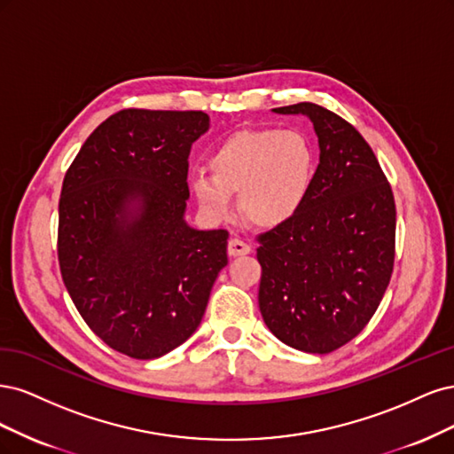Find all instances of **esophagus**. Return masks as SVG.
<instances>
[{
  "instance_id": "obj_1",
  "label": "esophagus",
  "mask_w": 454,
  "mask_h": 454,
  "mask_svg": "<svg viewBox=\"0 0 454 454\" xmlns=\"http://www.w3.org/2000/svg\"><path fill=\"white\" fill-rule=\"evenodd\" d=\"M248 253H251V245H247L239 238L230 239V243H228V254L230 256H245Z\"/></svg>"
}]
</instances>
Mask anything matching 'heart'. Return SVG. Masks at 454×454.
I'll return each mask as SVG.
<instances>
[{"label": "heart", "mask_w": 454, "mask_h": 454, "mask_svg": "<svg viewBox=\"0 0 454 454\" xmlns=\"http://www.w3.org/2000/svg\"><path fill=\"white\" fill-rule=\"evenodd\" d=\"M211 175L196 171L188 188L215 221L233 215V196L248 223L262 230L285 226L311 192L317 156L311 139L298 129H243L209 156Z\"/></svg>", "instance_id": "obj_1"}]
</instances>
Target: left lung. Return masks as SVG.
I'll return each mask as SVG.
<instances>
[{
    "label": "left lung",
    "instance_id": "1",
    "mask_svg": "<svg viewBox=\"0 0 454 454\" xmlns=\"http://www.w3.org/2000/svg\"><path fill=\"white\" fill-rule=\"evenodd\" d=\"M303 114L318 137V168L300 213L258 238V305L292 348L326 355L358 335L390 281L396 207L370 145L317 104L277 107Z\"/></svg>",
    "mask_w": 454,
    "mask_h": 454
}]
</instances>
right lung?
Here are the masks:
<instances>
[{
	"mask_svg": "<svg viewBox=\"0 0 454 454\" xmlns=\"http://www.w3.org/2000/svg\"><path fill=\"white\" fill-rule=\"evenodd\" d=\"M201 111L124 109L101 122L66 173L62 279L84 323L119 353L153 360L183 345L228 264V231L184 221Z\"/></svg>",
	"mask_w": 454,
	"mask_h": 454,
	"instance_id": "obj_1",
	"label": "right lung"
}]
</instances>
